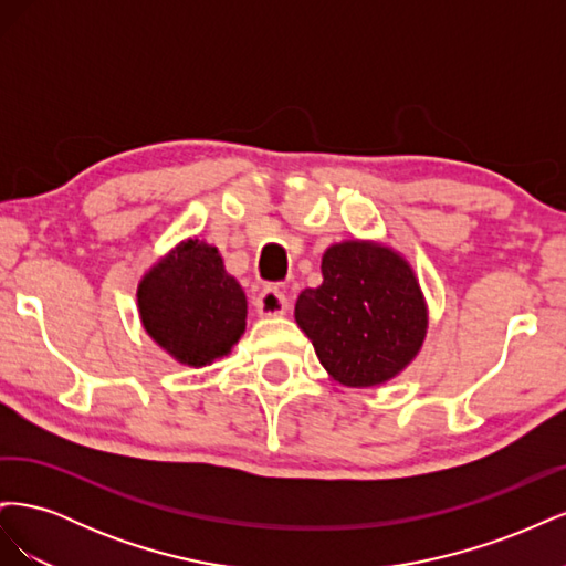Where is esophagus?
Returning <instances> with one entry per match:
<instances>
[{
    "mask_svg": "<svg viewBox=\"0 0 566 566\" xmlns=\"http://www.w3.org/2000/svg\"><path fill=\"white\" fill-rule=\"evenodd\" d=\"M254 306L260 316H283L287 312V297L276 287H264L262 293L256 295Z\"/></svg>",
    "mask_w": 566,
    "mask_h": 566,
    "instance_id": "obj_1",
    "label": "esophagus"
}]
</instances>
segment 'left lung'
Returning a JSON list of instances; mask_svg holds the SVG:
<instances>
[{
	"instance_id": "left-lung-1",
	"label": "left lung",
	"mask_w": 566,
	"mask_h": 566,
	"mask_svg": "<svg viewBox=\"0 0 566 566\" xmlns=\"http://www.w3.org/2000/svg\"><path fill=\"white\" fill-rule=\"evenodd\" d=\"M323 283L297 297V325L339 385L373 387L399 375L422 347L427 310L413 269L382 245L325 250Z\"/></svg>"
}]
</instances>
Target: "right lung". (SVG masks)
<instances>
[{
  "label": "right lung",
  "instance_id": "right-lung-1",
  "mask_svg": "<svg viewBox=\"0 0 566 566\" xmlns=\"http://www.w3.org/2000/svg\"><path fill=\"white\" fill-rule=\"evenodd\" d=\"M146 333L179 364L208 366L227 356L245 331L248 300L217 252L186 241L153 266L139 285Z\"/></svg>",
  "mask_w": 566,
  "mask_h": 566
}]
</instances>
